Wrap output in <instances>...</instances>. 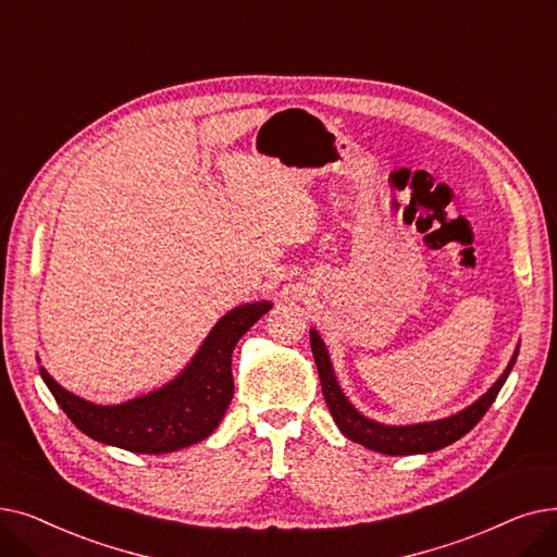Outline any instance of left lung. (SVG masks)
Returning <instances> with one entry per match:
<instances>
[{
    "label": "left lung",
    "mask_w": 557,
    "mask_h": 557,
    "mask_svg": "<svg viewBox=\"0 0 557 557\" xmlns=\"http://www.w3.org/2000/svg\"><path fill=\"white\" fill-rule=\"evenodd\" d=\"M309 342H311L313 361H317V367H319L323 396H325V403L330 407V414H332L334 423L338 425V430L346 434L348 440H352L361 446H367L371 450L384 453V455L432 453V450H440V448L457 442L459 437H465V434L482 417H485V412L496 400L500 386L505 384L507 375H510L515 361H517V352H519V350L515 352L512 361L507 364L505 373L496 380L492 389L480 400H475L471 407L462 409L459 414L442 419V421H432V423H419V425H382V423H375L367 417H361L357 409L348 403V398L342 392V386L336 384L325 344L321 342V336H319L317 330H309Z\"/></svg>",
    "instance_id": "obj_1"
}]
</instances>
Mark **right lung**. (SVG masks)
Instances as JSON below:
<instances>
[{"instance_id":"1","label":"right lung","mask_w":557,"mask_h":557,"mask_svg":"<svg viewBox=\"0 0 557 557\" xmlns=\"http://www.w3.org/2000/svg\"><path fill=\"white\" fill-rule=\"evenodd\" d=\"M269 309L271 302L232 309L177 380L123 405H92L65 392L45 369L40 375L67 419L90 440L132 453H173L207 440L219 428L234 396L232 350Z\"/></svg>"}]
</instances>
